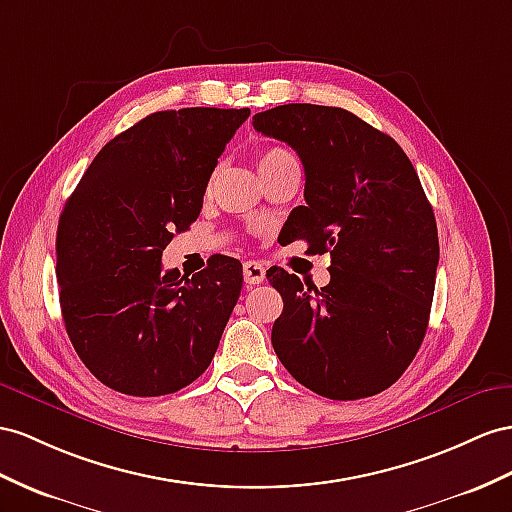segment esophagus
I'll use <instances>...</instances> for the list:
<instances>
[{
  "label": "esophagus",
  "mask_w": 512,
  "mask_h": 512,
  "mask_svg": "<svg viewBox=\"0 0 512 512\" xmlns=\"http://www.w3.org/2000/svg\"><path fill=\"white\" fill-rule=\"evenodd\" d=\"M266 279V268L259 261H244V281L246 285H259Z\"/></svg>",
  "instance_id": "obj_1"
}]
</instances>
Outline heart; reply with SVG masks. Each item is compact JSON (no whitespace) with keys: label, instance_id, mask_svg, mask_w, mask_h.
<instances>
[{"label":"heart","instance_id":"heart-1","mask_svg":"<svg viewBox=\"0 0 512 512\" xmlns=\"http://www.w3.org/2000/svg\"><path fill=\"white\" fill-rule=\"evenodd\" d=\"M292 160H294L292 153L285 151L283 147H268L257 155V166H259V173H261V170H266L270 166H277L281 162H292Z\"/></svg>","mask_w":512,"mask_h":512}]
</instances>
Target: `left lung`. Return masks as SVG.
I'll list each match as a JSON object with an SVG mask.
<instances>
[{
    "label": "left lung",
    "mask_w": 512,
    "mask_h": 512,
    "mask_svg": "<svg viewBox=\"0 0 512 512\" xmlns=\"http://www.w3.org/2000/svg\"><path fill=\"white\" fill-rule=\"evenodd\" d=\"M253 127L305 166L292 238L331 253L320 290L283 268L268 274L283 296L274 352L324 398L381 393L415 359L435 294L437 222L415 168L396 140L342 108L287 103L255 114Z\"/></svg>",
    "instance_id": "obj_1"
}]
</instances>
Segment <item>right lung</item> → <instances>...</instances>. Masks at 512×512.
<instances>
[{"label":"right lung","mask_w":512,"mask_h":512,"mask_svg":"<svg viewBox=\"0 0 512 512\" xmlns=\"http://www.w3.org/2000/svg\"><path fill=\"white\" fill-rule=\"evenodd\" d=\"M251 110L183 108L112 138L64 205L56 238L60 307L77 355L99 381L153 398L212 363L242 290L238 259L214 255L181 277L164 248L199 218L207 181Z\"/></svg>","instance_id":"1"}]
</instances>
